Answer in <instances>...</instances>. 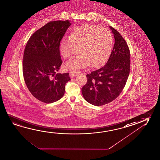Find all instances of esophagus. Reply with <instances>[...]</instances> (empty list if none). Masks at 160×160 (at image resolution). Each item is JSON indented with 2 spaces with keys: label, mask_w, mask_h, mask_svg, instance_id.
Instances as JSON below:
<instances>
[{
  "label": "esophagus",
  "mask_w": 160,
  "mask_h": 160,
  "mask_svg": "<svg viewBox=\"0 0 160 160\" xmlns=\"http://www.w3.org/2000/svg\"><path fill=\"white\" fill-rule=\"evenodd\" d=\"M80 71H78V70H74V71H71L70 72V76H71V78H72L73 76H76L78 74L80 73Z\"/></svg>",
  "instance_id": "obj_1"
}]
</instances>
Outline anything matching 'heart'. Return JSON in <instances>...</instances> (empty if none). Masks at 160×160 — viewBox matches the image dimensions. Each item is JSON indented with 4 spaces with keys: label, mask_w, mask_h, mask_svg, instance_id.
I'll use <instances>...</instances> for the list:
<instances>
[{
    "label": "heart",
    "mask_w": 160,
    "mask_h": 160,
    "mask_svg": "<svg viewBox=\"0 0 160 160\" xmlns=\"http://www.w3.org/2000/svg\"><path fill=\"white\" fill-rule=\"evenodd\" d=\"M113 43L111 32L102 27L93 24L76 27L71 31L70 36L65 37L61 41L60 50L63 58H69L75 45L80 46V54L66 62L64 66L68 70H77L89 64L98 66L110 53Z\"/></svg>",
    "instance_id": "b5f03b06"
}]
</instances>
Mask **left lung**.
<instances>
[{
	"instance_id": "obj_1",
	"label": "left lung",
	"mask_w": 160,
	"mask_h": 160,
	"mask_svg": "<svg viewBox=\"0 0 160 160\" xmlns=\"http://www.w3.org/2000/svg\"><path fill=\"white\" fill-rule=\"evenodd\" d=\"M115 43L107 63L87 74V84L81 89L86 101L95 106L105 105L122 92L130 71V51L121 34L109 26Z\"/></svg>"
}]
</instances>
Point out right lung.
Returning a JSON list of instances; mask_svg holds the SVG:
<instances>
[{"label":"right lung","mask_w":160,"mask_h":160,"mask_svg":"<svg viewBox=\"0 0 160 160\" xmlns=\"http://www.w3.org/2000/svg\"><path fill=\"white\" fill-rule=\"evenodd\" d=\"M69 21L48 22L35 32L24 52L23 73L27 87L39 101L51 103L63 97L69 73H56L62 61L60 44L71 26Z\"/></svg>","instance_id":"add662e5"}]
</instances>
